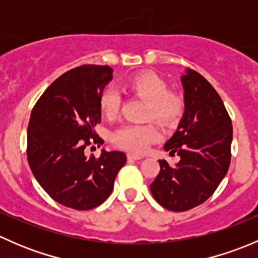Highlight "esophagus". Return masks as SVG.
I'll return each instance as SVG.
<instances>
[{
  "label": "esophagus",
  "mask_w": 258,
  "mask_h": 258,
  "mask_svg": "<svg viewBox=\"0 0 258 258\" xmlns=\"http://www.w3.org/2000/svg\"><path fill=\"white\" fill-rule=\"evenodd\" d=\"M127 158H128V160H134V161H139V160H142V156H139V155H135V153H128V155H127Z\"/></svg>",
  "instance_id": "esophagus-1"
}]
</instances>
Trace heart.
I'll return each instance as SVG.
<instances>
[{"mask_svg": "<svg viewBox=\"0 0 258 258\" xmlns=\"http://www.w3.org/2000/svg\"><path fill=\"white\" fill-rule=\"evenodd\" d=\"M130 92L147 101V118H155L163 124L177 121L183 111V102L177 95L168 92V86L152 72H142L126 82ZM101 112L107 118H116L121 107V97L113 88H106L98 98ZM114 145L134 153H145L150 145L160 140V132L153 124H126L113 134Z\"/></svg>", "mask_w": 258, "mask_h": 258, "instance_id": "1", "label": "heart"}]
</instances>
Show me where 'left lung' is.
Listing matches in <instances>:
<instances>
[{"instance_id":"left-lung-1","label":"left lung","mask_w":258,"mask_h":258,"mask_svg":"<svg viewBox=\"0 0 258 258\" xmlns=\"http://www.w3.org/2000/svg\"><path fill=\"white\" fill-rule=\"evenodd\" d=\"M184 111L177 130L163 148L177 153L175 166L160 160L151 194L165 209L191 210L212 196L231 161L232 122L222 100L204 76L184 70L181 76Z\"/></svg>"}]
</instances>
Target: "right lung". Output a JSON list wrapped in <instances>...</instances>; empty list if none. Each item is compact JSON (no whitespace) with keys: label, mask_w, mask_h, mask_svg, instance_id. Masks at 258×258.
I'll return each instance as SVG.
<instances>
[{"label":"right lung","mask_w":258,"mask_h":258,"mask_svg":"<svg viewBox=\"0 0 258 258\" xmlns=\"http://www.w3.org/2000/svg\"><path fill=\"white\" fill-rule=\"evenodd\" d=\"M108 66L83 64L48 86L31 112L27 158L33 176L51 199L74 210H92L106 201L126 155L85 148L103 144L95 134L101 121L98 98L112 80ZM95 147V146H93Z\"/></svg>","instance_id":"right-lung-1"}]
</instances>
